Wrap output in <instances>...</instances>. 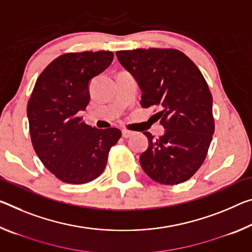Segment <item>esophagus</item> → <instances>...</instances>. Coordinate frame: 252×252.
<instances>
[{
    "label": "esophagus",
    "mask_w": 252,
    "mask_h": 252,
    "mask_svg": "<svg viewBox=\"0 0 252 252\" xmlns=\"http://www.w3.org/2000/svg\"><path fill=\"white\" fill-rule=\"evenodd\" d=\"M132 134H133V132H131V131H127V130H123L122 131V137L126 138V139L130 138Z\"/></svg>",
    "instance_id": "obj_1"
}]
</instances>
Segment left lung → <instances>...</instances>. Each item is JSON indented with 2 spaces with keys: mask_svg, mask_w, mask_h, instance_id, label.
Instances as JSON below:
<instances>
[{
  "mask_svg": "<svg viewBox=\"0 0 252 252\" xmlns=\"http://www.w3.org/2000/svg\"><path fill=\"white\" fill-rule=\"evenodd\" d=\"M120 63L141 90L142 107L159 106L165 133L140 155L145 173L155 182L175 185L202 166L214 133L212 95L197 66L176 49L118 51Z\"/></svg>",
  "mask_w": 252,
  "mask_h": 252,
  "instance_id": "left-lung-1",
  "label": "left lung"
}]
</instances>
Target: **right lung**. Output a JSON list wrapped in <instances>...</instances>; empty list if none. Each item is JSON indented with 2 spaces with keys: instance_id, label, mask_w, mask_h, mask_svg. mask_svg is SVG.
I'll return each mask as SVG.
<instances>
[{
  "instance_id": "add662e5",
  "label": "right lung",
  "mask_w": 252,
  "mask_h": 252,
  "mask_svg": "<svg viewBox=\"0 0 252 252\" xmlns=\"http://www.w3.org/2000/svg\"><path fill=\"white\" fill-rule=\"evenodd\" d=\"M111 51L59 56L35 82L27 114L33 149L63 183L85 184L103 173L109 151L121 138L115 127L87 126L78 112L90 103L91 79L113 61Z\"/></svg>"
}]
</instances>
